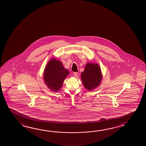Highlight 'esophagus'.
<instances>
[{"label": "esophagus", "instance_id": "esophagus-1", "mask_svg": "<svg viewBox=\"0 0 146 146\" xmlns=\"http://www.w3.org/2000/svg\"><path fill=\"white\" fill-rule=\"evenodd\" d=\"M74 77H77L78 76V72H75L74 73Z\"/></svg>", "mask_w": 146, "mask_h": 146}]
</instances>
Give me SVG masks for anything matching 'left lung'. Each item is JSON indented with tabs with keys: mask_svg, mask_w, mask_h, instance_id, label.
<instances>
[{
	"mask_svg": "<svg viewBox=\"0 0 146 146\" xmlns=\"http://www.w3.org/2000/svg\"><path fill=\"white\" fill-rule=\"evenodd\" d=\"M102 78L101 69L98 64L88 63L85 69L81 74L84 87L89 91H91L98 87L101 84Z\"/></svg>",
	"mask_w": 146,
	"mask_h": 146,
	"instance_id": "8db88e82",
	"label": "left lung"
}]
</instances>
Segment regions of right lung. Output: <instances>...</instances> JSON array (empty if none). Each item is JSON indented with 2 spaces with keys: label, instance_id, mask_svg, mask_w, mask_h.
Returning a JSON list of instances; mask_svg holds the SVG:
<instances>
[{
  "label": "right lung",
  "instance_id": "right-lung-1",
  "mask_svg": "<svg viewBox=\"0 0 146 146\" xmlns=\"http://www.w3.org/2000/svg\"><path fill=\"white\" fill-rule=\"evenodd\" d=\"M69 71L59 60L53 58L47 63L44 72V80L47 86L54 92L62 88L63 82L68 75Z\"/></svg>",
  "mask_w": 146,
  "mask_h": 146
}]
</instances>
